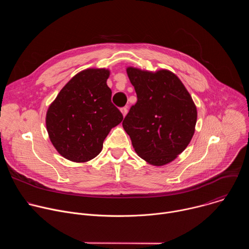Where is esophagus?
<instances>
[{"instance_id": "1", "label": "esophagus", "mask_w": 249, "mask_h": 249, "mask_svg": "<svg viewBox=\"0 0 249 249\" xmlns=\"http://www.w3.org/2000/svg\"><path fill=\"white\" fill-rule=\"evenodd\" d=\"M120 111H121V113L123 114V116H125L126 114H127V111H128V108L127 107H122L121 109H120Z\"/></svg>"}]
</instances>
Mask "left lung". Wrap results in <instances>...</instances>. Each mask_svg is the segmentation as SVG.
<instances>
[{"mask_svg":"<svg viewBox=\"0 0 249 249\" xmlns=\"http://www.w3.org/2000/svg\"><path fill=\"white\" fill-rule=\"evenodd\" d=\"M137 93V102L123 120L137 155L148 163L164 165L174 160L195 132L196 105L175 74L134 67L126 69Z\"/></svg>","mask_w":249,"mask_h":249,"instance_id":"obj_1","label":"left lung"}]
</instances>
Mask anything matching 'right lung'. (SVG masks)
Returning <instances> with one entry per match:
<instances>
[{"mask_svg":"<svg viewBox=\"0 0 249 249\" xmlns=\"http://www.w3.org/2000/svg\"><path fill=\"white\" fill-rule=\"evenodd\" d=\"M107 69H87L71 79L50 104L46 128L57 152L75 162H87L102 150L110 130L123 115L111 102Z\"/></svg>","mask_w":249,"mask_h":249,"instance_id":"add662e5","label":"right lung"}]
</instances>
